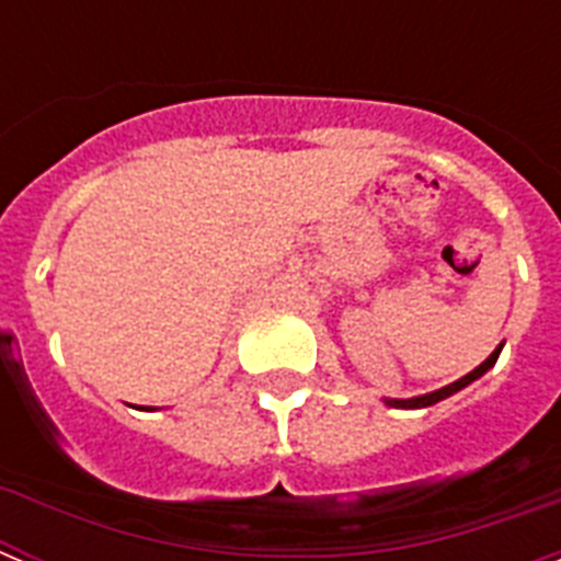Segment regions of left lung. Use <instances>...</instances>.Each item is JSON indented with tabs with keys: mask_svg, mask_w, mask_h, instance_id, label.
<instances>
[{
	"mask_svg": "<svg viewBox=\"0 0 561 561\" xmlns=\"http://www.w3.org/2000/svg\"><path fill=\"white\" fill-rule=\"evenodd\" d=\"M500 351H503V345H497V348L492 351V356H489V359H485V362H480V365L472 370V374L460 376L458 381H453V385H447V388L433 390V393H424V396H415V399H385V404H388V408H401V410L430 408V404H435V401L447 399V396H453V393H458V390H463L466 385H472V381L480 379V376H483L489 368H494V362H497Z\"/></svg>",
	"mask_w": 561,
	"mask_h": 561,
	"instance_id": "8db88e82",
	"label": "left lung"
}]
</instances>
